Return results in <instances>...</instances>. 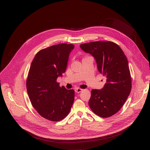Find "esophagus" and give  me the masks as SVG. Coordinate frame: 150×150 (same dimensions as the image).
I'll list each match as a JSON object with an SVG mask.
<instances>
[{
	"mask_svg": "<svg viewBox=\"0 0 150 150\" xmlns=\"http://www.w3.org/2000/svg\"><path fill=\"white\" fill-rule=\"evenodd\" d=\"M82 90H83L82 89H81V88H76L75 89V92H76V93H79V92H81Z\"/></svg>",
	"mask_w": 150,
	"mask_h": 150,
	"instance_id": "1",
	"label": "esophagus"
}]
</instances>
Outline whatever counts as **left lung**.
I'll return each instance as SVG.
<instances>
[{
  "instance_id": "obj_1",
  "label": "left lung",
  "mask_w": 150,
  "mask_h": 150,
  "mask_svg": "<svg viewBox=\"0 0 150 150\" xmlns=\"http://www.w3.org/2000/svg\"><path fill=\"white\" fill-rule=\"evenodd\" d=\"M95 59L98 70L106 78L101 89H92L89 105L97 115L108 118L121 108L131 90V77L126 56L115 43L97 41L81 44Z\"/></svg>"
}]
</instances>
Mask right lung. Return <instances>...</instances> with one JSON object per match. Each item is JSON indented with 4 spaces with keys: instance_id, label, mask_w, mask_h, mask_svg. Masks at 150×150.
Masks as SVG:
<instances>
[{
    "instance_id": "1",
    "label": "right lung",
    "mask_w": 150,
    "mask_h": 150,
    "mask_svg": "<svg viewBox=\"0 0 150 150\" xmlns=\"http://www.w3.org/2000/svg\"><path fill=\"white\" fill-rule=\"evenodd\" d=\"M72 44L53 45L39 51L34 57L26 81V88L33 108L42 117L59 121L69 113L75 91L59 86L57 82L65 73Z\"/></svg>"
}]
</instances>
